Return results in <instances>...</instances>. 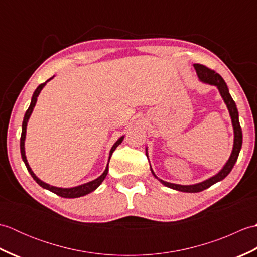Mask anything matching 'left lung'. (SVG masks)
<instances>
[{"mask_svg": "<svg viewBox=\"0 0 257 257\" xmlns=\"http://www.w3.org/2000/svg\"><path fill=\"white\" fill-rule=\"evenodd\" d=\"M193 66H194V69L196 72V75H198V77L202 81V83L216 86V88L219 89L221 97L223 98V100H224V102H225L228 112H230V117L232 120V125H233V130H234V144H233V149L231 152V156H230V158H228V160L226 161L224 167H223L221 170L215 174V176H213L207 180H204V181H202L200 183L182 185V184H176V183L163 181V180L159 179L156 176L154 170H152V168L150 166L151 173L154 174V177L159 180V181L163 185H166V187L173 189V190L181 191V192H188V193L201 192V191L210 188L211 185L215 184L216 182L222 181V180L232 171V169H233L234 165H235V162L238 158L239 151H241V148H242V143H243V135H242L241 125H239V121H238L237 108L235 105V101L233 100V98L230 95V91H228V88H227L224 79H223L219 74L215 73L214 70L205 67L204 65L194 64ZM146 155H147V149H146ZM147 157H148V155H147Z\"/></svg>", "mask_w": 257, "mask_h": 257, "instance_id": "obj_1", "label": "left lung"}]
</instances>
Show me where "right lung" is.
Here are the masks:
<instances>
[{
  "label": "right lung",
  "mask_w": 257,
  "mask_h": 257,
  "mask_svg": "<svg viewBox=\"0 0 257 257\" xmlns=\"http://www.w3.org/2000/svg\"><path fill=\"white\" fill-rule=\"evenodd\" d=\"M54 78L51 77L48 80H46L45 83L41 84L40 86L37 87V88L35 89L34 94H33L32 96V100H31V105L29 107V109H27L26 112H25V116H24V119H23V123H22V135H21V144H20V147H21V156H22V159H23L25 166L27 168V171H29L31 173L32 178L35 180V181L41 185L42 188H44L48 191H51V192L55 193L59 196H62V198H67V199H75V198H79V196H84L86 194H88L90 192H92V191H95L99 185L102 183L103 180H105L107 173H108V165H109V160H110L111 158V155L112 152L116 150L117 147L122 143V140L124 138V136H122V137H120L116 143L113 144V146L111 147L110 149V152H109V159H108V163H107V167L105 169V171L102 172V174L100 177H98L97 179L92 180V181L90 182H87V183H84V184H80V185H77V187H74V188H58V187H54V185H51L48 183H45L44 181H42L41 179H38L35 173L32 171V169L29 165V162H27V159H26V156H25V137H26V127H27V122H29V119L31 117V114L33 112V109H34L35 105H36V101H37V97L38 95H40V92L42 91V89L44 88V86L46 85L47 81H50L51 79Z\"/></svg>",
  "instance_id": "obj_1"
}]
</instances>
